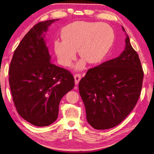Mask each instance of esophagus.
I'll return each instance as SVG.
<instances>
[{
    "label": "esophagus",
    "instance_id": "1",
    "mask_svg": "<svg viewBox=\"0 0 154 154\" xmlns=\"http://www.w3.org/2000/svg\"><path fill=\"white\" fill-rule=\"evenodd\" d=\"M81 79V75L80 74H75L74 75V80H75V85H78Z\"/></svg>",
    "mask_w": 154,
    "mask_h": 154
}]
</instances>
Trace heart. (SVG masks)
Segmentation results:
<instances>
[{"label": "heart", "mask_w": 154, "mask_h": 154, "mask_svg": "<svg viewBox=\"0 0 154 154\" xmlns=\"http://www.w3.org/2000/svg\"><path fill=\"white\" fill-rule=\"evenodd\" d=\"M63 40L54 42V50L60 61L69 65L75 57V51L88 63L95 65L106 56L114 42L112 27L106 23L76 21L62 30ZM84 60L77 64L76 69L84 67Z\"/></svg>", "instance_id": "heart-1"}]
</instances>
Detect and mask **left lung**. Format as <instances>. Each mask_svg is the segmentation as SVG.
Masks as SVG:
<instances>
[{
	"instance_id": "1",
	"label": "left lung",
	"mask_w": 154,
	"mask_h": 154,
	"mask_svg": "<svg viewBox=\"0 0 154 154\" xmlns=\"http://www.w3.org/2000/svg\"><path fill=\"white\" fill-rule=\"evenodd\" d=\"M125 42L119 57L89 69L79 82L87 122L96 130L119 125L140 97L144 73L127 33Z\"/></svg>"
}]
</instances>
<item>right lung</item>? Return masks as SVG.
Here are the masks:
<instances>
[{"mask_svg": "<svg viewBox=\"0 0 154 154\" xmlns=\"http://www.w3.org/2000/svg\"><path fill=\"white\" fill-rule=\"evenodd\" d=\"M50 20L37 23L14 51L9 69V85L19 115L33 125L47 126L57 120L62 97L74 87L67 69L50 62L44 39Z\"/></svg>", "mask_w": 154, "mask_h": 154, "instance_id": "obj_1", "label": "right lung"}]
</instances>
